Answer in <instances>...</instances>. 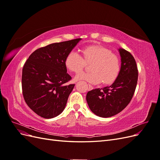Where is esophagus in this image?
Listing matches in <instances>:
<instances>
[{
	"instance_id": "34e87169",
	"label": "esophagus",
	"mask_w": 160,
	"mask_h": 160,
	"mask_svg": "<svg viewBox=\"0 0 160 160\" xmlns=\"http://www.w3.org/2000/svg\"><path fill=\"white\" fill-rule=\"evenodd\" d=\"M93 89V86L91 85H89V88H88V90H89V91H90V90H92Z\"/></svg>"
}]
</instances>
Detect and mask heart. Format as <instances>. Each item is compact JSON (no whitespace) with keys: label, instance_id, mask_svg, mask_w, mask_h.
<instances>
[{"label":"heart","instance_id":"b5f03b06","mask_svg":"<svg viewBox=\"0 0 160 160\" xmlns=\"http://www.w3.org/2000/svg\"><path fill=\"white\" fill-rule=\"evenodd\" d=\"M82 57L78 52L72 51L67 55L65 66L69 71L78 72L83 69L87 63H91L89 72H79L75 80H85L92 84L113 83L118 78L121 70L119 57L107 48L91 45L82 49Z\"/></svg>","mask_w":160,"mask_h":160}]
</instances>
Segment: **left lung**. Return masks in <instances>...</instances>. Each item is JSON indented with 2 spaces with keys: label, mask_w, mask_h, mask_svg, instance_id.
<instances>
[{
  "label": "left lung",
  "mask_w": 160,
  "mask_h": 160,
  "mask_svg": "<svg viewBox=\"0 0 160 160\" xmlns=\"http://www.w3.org/2000/svg\"><path fill=\"white\" fill-rule=\"evenodd\" d=\"M119 51L122 65L118 78L111 85L91 90L86 96L92 112L101 118L112 117L126 108L137 86L138 70L134 57L123 49Z\"/></svg>",
  "instance_id": "obj_1"
}]
</instances>
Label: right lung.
<instances>
[{
	"mask_svg": "<svg viewBox=\"0 0 160 160\" xmlns=\"http://www.w3.org/2000/svg\"><path fill=\"white\" fill-rule=\"evenodd\" d=\"M81 38L52 43L34 51L23 66L22 90L24 99L34 112L45 119L61 114L75 84L65 61Z\"/></svg>",
	"mask_w": 160,
	"mask_h": 160,
	"instance_id": "1",
	"label": "right lung"
}]
</instances>
